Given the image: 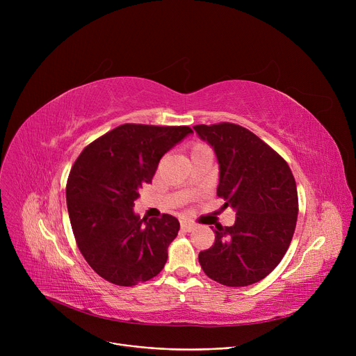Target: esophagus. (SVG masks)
<instances>
[{
  "instance_id": "obj_1",
  "label": "esophagus",
  "mask_w": 356,
  "mask_h": 356,
  "mask_svg": "<svg viewBox=\"0 0 356 356\" xmlns=\"http://www.w3.org/2000/svg\"><path fill=\"white\" fill-rule=\"evenodd\" d=\"M180 227H181V231H184V232H191V231L193 229V227H195V225H193L192 222H189V220H183Z\"/></svg>"
}]
</instances>
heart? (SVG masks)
<instances>
[{
    "label": "heart",
    "instance_id": "heart-1",
    "mask_svg": "<svg viewBox=\"0 0 356 356\" xmlns=\"http://www.w3.org/2000/svg\"><path fill=\"white\" fill-rule=\"evenodd\" d=\"M200 152H209L208 145H204V144H202V143H197V144H195V145L192 147V154L200 153Z\"/></svg>",
    "mask_w": 356,
    "mask_h": 356
}]
</instances>
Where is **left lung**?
Here are the masks:
<instances>
[{"label":"left lung","mask_w":356,"mask_h":356,"mask_svg":"<svg viewBox=\"0 0 356 356\" xmlns=\"http://www.w3.org/2000/svg\"><path fill=\"white\" fill-rule=\"evenodd\" d=\"M193 129L216 154L222 209L232 208L236 216L232 227L213 229L215 244L199 254L200 267L228 287L258 283L283 259L296 229L293 173L282 156L244 127L220 122Z\"/></svg>","instance_id":"1"}]
</instances>
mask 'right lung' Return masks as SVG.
Returning a JSON list of instances; mask_svg holds the SVG:
<instances>
[{
  "label": "right lung",
  "mask_w": 356,
  "mask_h": 356,
  "mask_svg": "<svg viewBox=\"0 0 356 356\" xmlns=\"http://www.w3.org/2000/svg\"><path fill=\"white\" fill-rule=\"evenodd\" d=\"M192 133L186 125L124 124L74 161L66 184L72 231L86 263L106 282L131 287L163 270L180 223L167 213L141 219L134 202L160 159Z\"/></svg>",
  "instance_id": "add662e5"
}]
</instances>
